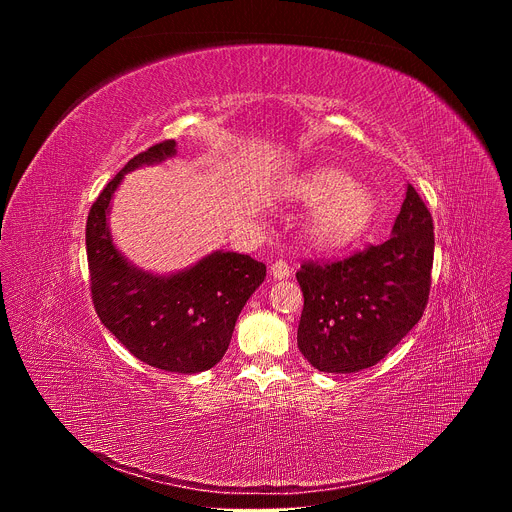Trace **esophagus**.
I'll return each mask as SVG.
<instances>
[{
	"instance_id": "34e87169",
	"label": "esophagus",
	"mask_w": 512,
	"mask_h": 512,
	"mask_svg": "<svg viewBox=\"0 0 512 512\" xmlns=\"http://www.w3.org/2000/svg\"><path fill=\"white\" fill-rule=\"evenodd\" d=\"M289 273H291V269H289L287 261H283V259H279V261H275V263L271 265V275H273L275 279H285V277H289Z\"/></svg>"
}]
</instances>
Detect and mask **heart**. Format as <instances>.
I'll use <instances>...</instances> for the list:
<instances>
[{
    "instance_id": "1",
    "label": "heart",
    "mask_w": 512,
    "mask_h": 512,
    "mask_svg": "<svg viewBox=\"0 0 512 512\" xmlns=\"http://www.w3.org/2000/svg\"><path fill=\"white\" fill-rule=\"evenodd\" d=\"M289 198L316 204L308 218V235L316 247L338 249L356 241L375 216L373 192L334 168H316L291 178Z\"/></svg>"
}]
</instances>
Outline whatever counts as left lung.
I'll return each mask as SVG.
<instances>
[{
  "instance_id": "left-lung-1",
  "label": "left lung",
  "mask_w": 512,
  "mask_h": 512,
  "mask_svg": "<svg viewBox=\"0 0 512 512\" xmlns=\"http://www.w3.org/2000/svg\"><path fill=\"white\" fill-rule=\"evenodd\" d=\"M433 221L407 184L393 233L334 263H304L298 348L322 373L375 367L421 320L429 298Z\"/></svg>"
}]
</instances>
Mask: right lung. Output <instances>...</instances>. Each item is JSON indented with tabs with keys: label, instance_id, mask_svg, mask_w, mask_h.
<instances>
[{
	"label": "right lung",
	"instance_id": "obj_1",
	"mask_svg": "<svg viewBox=\"0 0 512 512\" xmlns=\"http://www.w3.org/2000/svg\"><path fill=\"white\" fill-rule=\"evenodd\" d=\"M174 156V139L156 143L103 188L87 218V259L93 304L105 328L150 367L192 375L225 356L243 306L265 279V265L249 255L214 251L188 269L156 275L119 253L109 231L117 186L127 172Z\"/></svg>",
	"mask_w": 512,
	"mask_h": 512
}]
</instances>
